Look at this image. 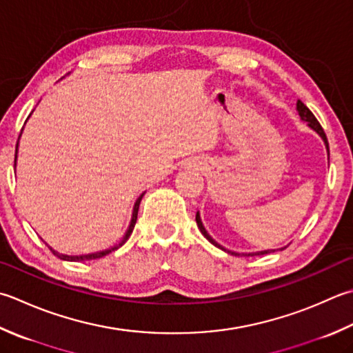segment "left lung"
Masks as SVG:
<instances>
[{"label":"left lung","instance_id":"8db88e82","mask_svg":"<svg viewBox=\"0 0 353 353\" xmlns=\"http://www.w3.org/2000/svg\"><path fill=\"white\" fill-rule=\"evenodd\" d=\"M296 110H299V113H300V116H301V119L303 121H306L307 123H309V127L312 128V130H315L316 133H319L321 137H323V141H324V143H326V147H327V150H329V143H327V137H326V133H324V130H323V127L320 125V122L316 121V117L314 116V113L310 112V110L305 105V103H303L301 101H299L296 102ZM196 222H197V226H199V230H200V232L203 234V236L208 239L211 243L214 245V246H217V248H220V250H223V251H226L225 248H222L220 246L216 240H212L211 239V236L208 232H206V230L203 228V225H202V220H200V216H199V212L196 214ZM228 254H232V255H240V254H236V252H231V251H226ZM269 252H272V251H261V252H257V254H269ZM243 255H254V254H243Z\"/></svg>","mask_w":353,"mask_h":353}]
</instances>
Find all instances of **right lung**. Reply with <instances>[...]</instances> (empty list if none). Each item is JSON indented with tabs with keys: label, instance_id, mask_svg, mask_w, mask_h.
Masks as SVG:
<instances>
[{
	"label": "right lung",
	"instance_id": "obj_1",
	"mask_svg": "<svg viewBox=\"0 0 353 353\" xmlns=\"http://www.w3.org/2000/svg\"><path fill=\"white\" fill-rule=\"evenodd\" d=\"M17 148H18V145H17ZM15 162H17V150H15ZM142 197H143V194H141V197L136 200V203H134V210H133V217H131V223H130V228H128V231L125 232V236H123V239H122V241L117 246H113L112 250H105V251H101V252H94V254H88V255H62V254H58V252H54L52 248H50V251L57 255L58 259H61V260H70V261H84V260H93V259H101V257H103V255H107V254H110V252H113V251H116L117 248L119 246H122L123 243H125V241L128 240V237L131 236V232H133V230H134V225H136V220H137V211H139V205H141V200H142Z\"/></svg>",
	"mask_w": 353,
	"mask_h": 353
}]
</instances>
